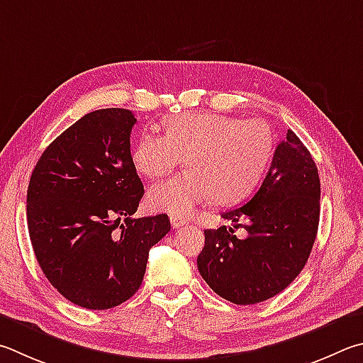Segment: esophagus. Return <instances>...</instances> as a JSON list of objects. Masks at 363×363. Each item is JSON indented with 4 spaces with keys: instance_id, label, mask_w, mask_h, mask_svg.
<instances>
[{
    "instance_id": "1",
    "label": "esophagus",
    "mask_w": 363,
    "mask_h": 363,
    "mask_svg": "<svg viewBox=\"0 0 363 363\" xmlns=\"http://www.w3.org/2000/svg\"><path fill=\"white\" fill-rule=\"evenodd\" d=\"M171 225H173V228H181L184 225H187V220L182 219V217H171Z\"/></svg>"
}]
</instances>
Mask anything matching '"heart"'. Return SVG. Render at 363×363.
Listing matches in <instances>:
<instances>
[{
  "label": "heart",
  "instance_id": "b5f03b06",
  "mask_svg": "<svg viewBox=\"0 0 363 363\" xmlns=\"http://www.w3.org/2000/svg\"><path fill=\"white\" fill-rule=\"evenodd\" d=\"M273 152V135L260 118L219 113H182L164 123V136L144 133L130 159L141 176L162 177L182 159L187 171L155 184L147 192L150 209L186 217L214 199L235 204L252 192Z\"/></svg>",
  "mask_w": 363,
  "mask_h": 363
}]
</instances>
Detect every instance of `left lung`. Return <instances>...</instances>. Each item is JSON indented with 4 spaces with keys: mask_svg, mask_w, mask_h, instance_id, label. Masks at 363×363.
I'll list each match as a JSON object with an SVG mask.
<instances>
[{
    "mask_svg": "<svg viewBox=\"0 0 363 363\" xmlns=\"http://www.w3.org/2000/svg\"><path fill=\"white\" fill-rule=\"evenodd\" d=\"M319 203L318 167L298 136L287 130L257 194L242 206L220 214L235 228H245L246 238H236L235 230L225 225L204 230V247L196 259L203 279L235 305H254L278 295L300 274L311 254Z\"/></svg>",
    "mask_w": 363,
    "mask_h": 363,
    "instance_id": "8db88e82",
    "label": "left lung"
}]
</instances>
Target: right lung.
Segmentation results:
<instances>
[{"label":"right lung","mask_w":363,"mask_h":363,"mask_svg":"<svg viewBox=\"0 0 363 363\" xmlns=\"http://www.w3.org/2000/svg\"><path fill=\"white\" fill-rule=\"evenodd\" d=\"M128 109L85 114L39 157L26 194L33 250L65 298L109 309L140 289L149 249L169 232L167 214L133 219L144 195L130 159Z\"/></svg>","instance_id":"add662e5"}]
</instances>
